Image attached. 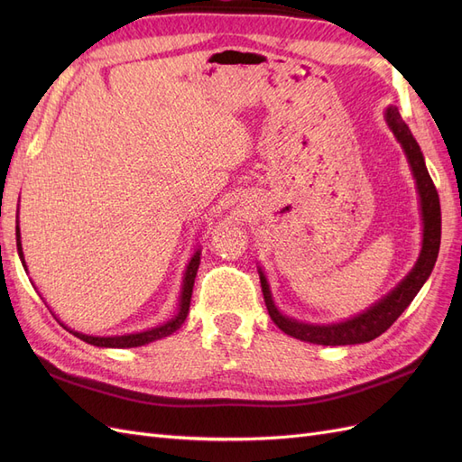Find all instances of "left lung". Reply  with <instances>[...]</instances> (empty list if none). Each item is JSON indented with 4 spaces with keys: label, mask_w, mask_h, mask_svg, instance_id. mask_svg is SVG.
Returning a JSON list of instances; mask_svg holds the SVG:
<instances>
[{
    "label": "left lung",
    "mask_w": 462,
    "mask_h": 462,
    "mask_svg": "<svg viewBox=\"0 0 462 462\" xmlns=\"http://www.w3.org/2000/svg\"><path fill=\"white\" fill-rule=\"evenodd\" d=\"M385 117L391 131H393L404 153H407L414 179H416L418 194H420L422 219H424V241H422L420 258H418L412 272L404 277L401 285L391 291L385 299L374 304L372 309L366 310L365 314H358L353 319H346V321H341V324H333V326H310V324H302V321L283 316L275 309L270 295L268 282H265L263 273L260 272L263 300H265V306H268V312L273 319V324L287 335H291V337L306 341V343L331 345V346L368 343L375 337H380L383 331H387L395 324V319L404 312V309H407V306L412 302V299L418 295V291H420L422 285L426 283V279L433 270V263L438 260L439 243H441L439 194L426 170L420 146H418V143L414 141L407 123L401 119L397 107H389Z\"/></svg>",
    "instance_id": "left-lung-1"
}]
</instances>
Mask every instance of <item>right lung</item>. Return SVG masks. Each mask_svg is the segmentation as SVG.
Segmentation results:
<instances>
[{"label":"right lung","instance_id":"obj_1","mask_svg":"<svg viewBox=\"0 0 462 462\" xmlns=\"http://www.w3.org/2000/svg\"><path fill=\"white\" fill-rule=\"evenodd\" d=\"M19 226H17V250H19V256L23 258V248H21V239H19ZM24 262V260H23ZM199 265H200V253H197L192 256V260L187 265V272H185V282H183V295H180V304H179V314L167 321V324L160 326V328H153L148 331H141V333H131V335H121V337H92V335H82L77 331H71L73 335H77L79 339L87 341L90 345L96 346H111V348H131V346H141L146 343H152L156 339H163L167 335L175 333L180 326H183V321L189 314V306H190V297H192V287H194V277H197L199 272Z\"/></svg>","mask_w":462,"mask_h":462}]
</instances>
